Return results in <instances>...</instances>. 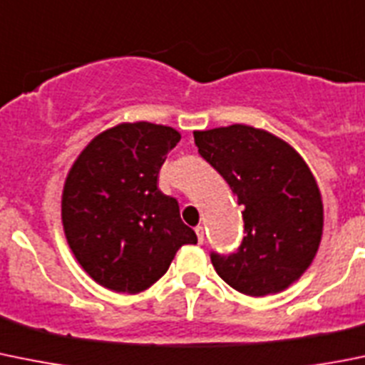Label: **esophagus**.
<instances>
[{
  "label": "esophagus",
  "instance_id": "obj_1",
  "mask_svg": "<svg viewBox=\"0 0 365 365\" xmlns=\"http://www.w3.org/2000/svg\"><path fill=\"white\" fill-rule=\"evenodd\" d=\"M194 230H196V236H198V243H203L205 241V230H203L202 225H198Z\"/></svg>",
  "mask_w": 365,
  "mask_h": 365
}]
</instances>
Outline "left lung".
I'll use <instances>...</instances> for the list:
<instances>
[{"label":"left lung","instance_id":"left-lung-1","mask_svg":"<svg viewBox=\"0 0 365 365\" xmlns=\"http://www.w3.org/2000/svg\"><path fill=\"white\" fill-rule=\"evenodd\" d=\"M194 144L243 205V243L236 254H210L214 270L252 297L286 290L322 240L324 205L308 163L288 142L247 124L194 131Z\"/></svg>","mask_w":365,"mask_h":365}]
</instances>
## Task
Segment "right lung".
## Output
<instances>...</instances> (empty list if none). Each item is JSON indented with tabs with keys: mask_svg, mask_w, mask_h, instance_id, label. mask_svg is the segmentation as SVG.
<instances>
[{
	"mask_svg": "<svg viewBox=\"0 0 365 365\" xmlns=\"http://www.w3.org/2000/svg\"><path fill=\"white\" fill-rule=\"evenodd\" d=\"M182 135L151 122L98 133L64 180L61 220L75 259L108 290L138 294L198 237L178 202L158 189V173Z\"/></svg>",
	"mask_w": 365,
	"mask_h": 365,
	"instance_id": "obj_1",
	"label": "right lung"
}]
</instances>
